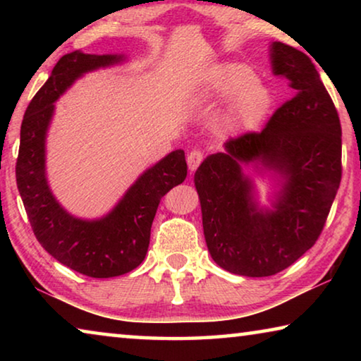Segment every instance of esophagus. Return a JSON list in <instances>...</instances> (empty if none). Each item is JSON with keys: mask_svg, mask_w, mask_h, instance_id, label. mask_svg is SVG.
<instances>
[{"mask_svg": "<svg viewBox=\"0 0 361 361\" xmlns=\"http://www.w3.org/2000/svg\"><path fill=\"white\" fill-rule=\"evenodd\" d=\"M202 161H204V152L202 151L194 149V151L189 152L188 157H186L189 172H194V170L200 166V162H202Z\"/></svg>", "mask_w": 361, "mask_h": 361, "instance_id": "1", "label": "esophagus"}]
</instances>
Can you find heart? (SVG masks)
I'll use <instances>...</instances> for the list:
<instances>
[{"label":"heart","mask_w":361,"mask_h":361,"mask_svg":"<svg viewBox=\"0 0 361 361\" xmlns=\"http://www.w3.org/2000/svg\"><path fill=\"white\" fill-rule=\"evenodd\" d=\"M197 102H226L223 127L231 133L252 132L264 122L272 106V92L258 81L256 73L242 63H223L213 68L195 94Z\"/></svg>","instance_id":"b5f03b06"}]
</instances>
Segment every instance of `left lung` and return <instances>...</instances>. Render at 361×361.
Returning a JSON list of instances; mask_svg holds the SVG:
<instances>
[{"mask_svg": "<svg viewBox=\"0 0 361 361\" xmlns=\"http://www.w3.org/2000/svg\"><path fill=\"white\" fill-rule=\"evenodd\" d=\"M272 75L296 97L266 129L224 143L194 173L207 248L231 274L274 276L319 239L341 183V122L319 71L304 52L274 41ZM245 166L269 181L261 204Z\"/></svg>", "mask_w": 361, "mask_h": 361, "instance_id": "8db88e82", "label": "left lung"}]
</instances>
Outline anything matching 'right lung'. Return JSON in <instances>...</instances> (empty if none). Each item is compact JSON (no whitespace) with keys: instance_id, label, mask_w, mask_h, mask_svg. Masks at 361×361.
<instances>
[{"instance_id":"add662e5","label":"right lung","mask_w":361,"mask_h":361,"mask_svg":"<svg viewBox=\"0 0 361 361\" xmlns=\"http://www.w3.org/2000/svg\"><path fill=\"white\" fill-rule=\"evenodd\" d=\"M127 60L124 54H66L30 102L20 127L16 178L36 239L59 262L94 279L118 277L142 264L161 197L188 175L185 151L169 152L127 188L111 210L92 219L70 213L49 186L46 140L56 102L85 73Z\"/></svg>"}]
</instances>
